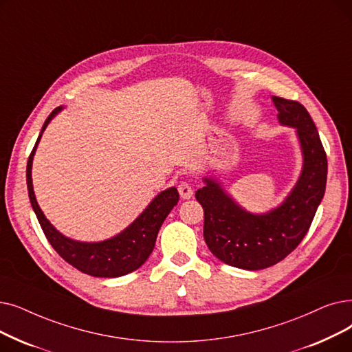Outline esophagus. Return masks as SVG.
<instances>
[{"label": "esophagus", "mask_w": 352, "mask_h": 352, "mask_svg": "<svg viewBox=\"0 0 352 352\" xmlns=\"http://www.w3.org/2000/svg\"><path fill=\"white\" fill-rule=\"evenodd\" d=\"M178 192L181 195V198H184V200H187V198H191L194 191H192V187L188 181H181L178 184Z\"/></svg>", "instance_id": "obj_1"}]
</instances>
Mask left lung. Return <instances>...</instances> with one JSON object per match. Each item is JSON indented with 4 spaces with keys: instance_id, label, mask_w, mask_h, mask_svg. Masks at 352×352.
I'll list each match as a JSON object with an SVG mask.
<instances>
[{
    "instance_id": "left-lung-1",
    "label": "left lung",
    "mask_w": 352,
    "mask_h": 352,
    "mask_svg": "<svg viewBox=\"0 0 352 352\" xmlns=\"http://www.w3.org/2000/svg\"><path fill=\"white\" fill-rule=\"evenodd\" d=\"M280 124L298 131L303 171L285 203L256 216L239 207L212 179L195 192L204 210V239L210 252L226 265L258 270L279 263L307 236L322 200L328 162L308 111L296 100L273 96Z\"/></svg>"
}]
</instances>
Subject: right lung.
Listing matches in <instances>:
<instances>
[{
  "mask_svg": "<svg viewBox=\"0 0 352 352\" xmlns=\"http://www.w3.org/2000/svg\"><path fill=\"white\" fill-rule=\"evenodd\" d=\"M58 111H62V108H56L45 119L37 142L27 161V188L30 203H32L44 236L47 237L58 256L65 258L69 265L95 278L124 276V274L142 266L154 250L155 240L164 220L178 203V191L175 187L162 191L126 230L113 239L100 243H80L60 234L40 210L32 182V164L37 144L43 131Z\"/></svg>",
  "mask_w": 352,
  "mask_h": 352,
  "instance_id": "1",
  "label": "right lung"
}]
</instances>
